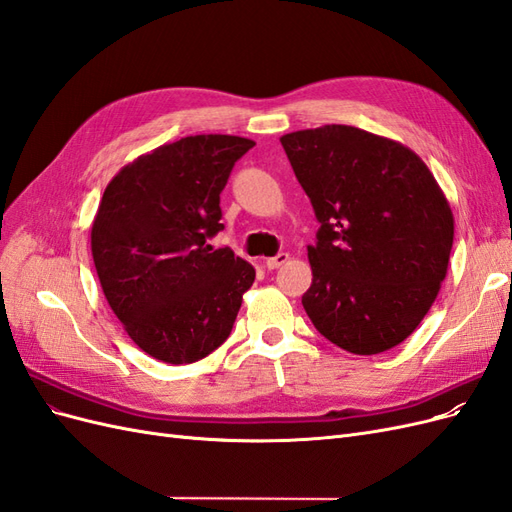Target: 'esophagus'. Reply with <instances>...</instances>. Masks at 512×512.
I'll return each mask as SVG.
<instances>
[{"instance_id": "esophagus-1", "label": "esophagus", "mask_w": 512, "mask_h": 512, "mask_svg": "<svg viewBox=\"0 0 512 512\" xmlns=\"http://www.w3.org/2000/svg\"><path fill=\"white\" fill-rule=\"evenodd\" d=\"M290 260V256L286 254V252H280L277 256H273V258H267L265 260V267L269 269V271H273V269H280L284 262H288Z\"/></svg>"}]
</instances>
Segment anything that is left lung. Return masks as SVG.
<instances>
[{
	"label": "left lung",
	"instance_id": "obj_1",
	"mask_svg": "<svg viewBox=\"0 0 512 512\" xmlns=\"http://www.w3.org/2000/svg\"><path fill=\"white\" fill-rule=\"evenodd\" d=\"M280 141L320 222L307 245L309 320L352 354L401 344L436 301L451 258L455 222L440 185L414 151L352 126Z\"/></svg>",
	"mask_w": 512,
	"mask_h": 512
}]
</instances>
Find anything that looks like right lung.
Here are the masks:
<instances>
[{
  "label": "right lung",
  "mask_w": 512,
  "mask_h": 512,
  "mask_svg": "<svg viewBox=\"0 0 512 512\" xmlns=\"http://www.w3.org/2000/svg\"><path fill=\"white\" fill-rule=\"evenodd\" d=\"M256 143L198 134L123 166L106 185L91 226V254L115 316L132 342L170 365L220 348L256 271L230 247L220 194L232 166Z\"/></svg>",
  "instance_id": "1"
}]
</instances>
